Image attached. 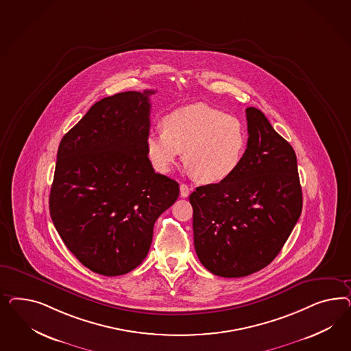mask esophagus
Segmentation results:
<instances>
[{"mask_svg":"<svg viewBox=\"0 0 351 351\" xmlns=\"http://www.w3.org/2000/svg\"><path fill=\"white\" fill-rule=\"evenodd\" d=\"M191 193V188L186 184H181L180 185V195L182 198H186Z\"/></svg>","mask_w":351,"mask_h":351,"instance_id":"1","label":"esophagus"}]
</instances>
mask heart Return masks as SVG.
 I'll list each match as a JSON object with an SVG mask.
<instances>
[{"label":"heart","instance_id":"heart-1","mask_svg":"<svg viewBox=\"0 0 351 351\" xmlns=\"http://www.w3.org/2000/svg\"><path fill=\"white\" fill-rule=\"evenodd\" d=\"M162 128L145 140L149 160L158 172H169L184 152L197 180L217 184L234 175L243 160L245 126L223 110L203 103L182 106L162 119Z\"/></svg>","mask_w":351,"mask_h":351}]
</instances>
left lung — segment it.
I'll use <instances>...</instances> for the list:
<instances>
[{
	"label": "left lung",
	"mask_w": 351,
	"mask_h": 351,
	"mask_svg": "<svg viewBox=\"0 0 351 351\" xmlns=\"http://www.w3.org/2000/svg\"><path fill=\"white\" fill-rule=\"evenodd\" d=\"M245 117L248 140L239 169L189 197L197 256L223 278L250 276L269 265L302 210L295 150L261 110L250 106Z\"/></svg>",
	"instance_id": "left-lung-1"
}]
</instances>
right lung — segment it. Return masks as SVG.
<instances>
[{
  "label": "right lung",
  "instance_id": "1",
  "mask_svg": "<svg viewBox=\"0 0 351 351\" xmlns=\"http://www.w3.org/2000/svg\"><path fill=\"white\" fill-rule=\"evenodd\" d=\"M153 90L108 96L58 149L50 216L64 245L91 271L126 274L147 257L156 220L179 197L147 154Z\"/></svg>",
  "mask_w": 351,
  "mask_h": 351
}]
</instances>
